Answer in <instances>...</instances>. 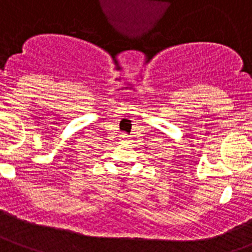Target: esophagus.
<instances>
[{"label":"esophagus","instance_id":"34e87169","mask_svg":"<svg viewBox=\"0 0 252 252\" xmlns=\"http://www.w3.org/2000/svg\"><path fill=\"white\" fill-rule=\"evenodd\" d=\"M120 139L126 142V141H128V139H129V137H128V134H126V133H122V134H120Z\"/></svg>","mask_w":252,"mask_h":252}]
</instances>
